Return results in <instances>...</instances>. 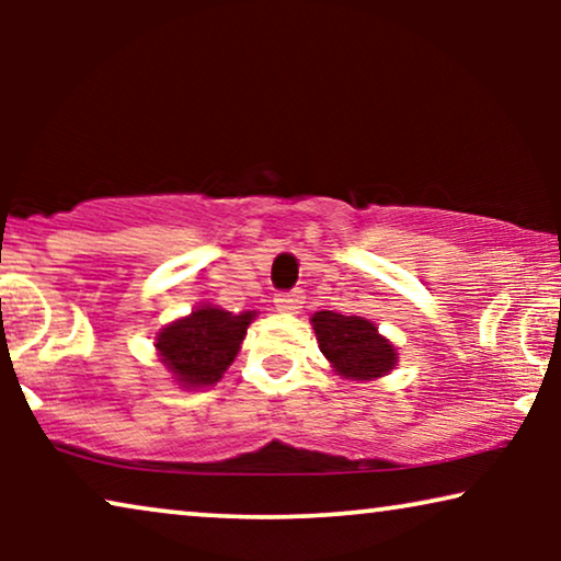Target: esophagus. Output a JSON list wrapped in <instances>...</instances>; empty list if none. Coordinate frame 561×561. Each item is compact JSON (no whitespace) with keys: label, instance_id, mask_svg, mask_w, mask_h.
Segmentation results:
<instances>
[{"label":"esophagus","instance_id":"1","mask_svg":"<svg viewBox=\"0 0 561 561\" xmlns=\"http://www.w3.org/2000/svg\"><path fill=\"white\" fill-rule=\"evenodd\" d=\"M301 304H304V290H283V294L275 296V309L283 311V313H298L301 311Z\"/></svg>","mask_w":561,"mask_h":561}]
</instances>
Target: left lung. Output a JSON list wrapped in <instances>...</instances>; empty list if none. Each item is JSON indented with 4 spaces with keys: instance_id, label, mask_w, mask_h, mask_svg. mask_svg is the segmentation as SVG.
Segmentation results:
<instances>
[{
    "instance_id": "1",
    "label": "left lung",
    "mask_w": 561,
    "mask_h": 561,
    "mask_svg": "<svg viewBox=\"0 0 561 561\" xmlns=\"http://www.w3.org/2000/svg\"><path fill=\"white\" fill-rule=\"evenodd\" d=\"M319 347L334 370L347 380H373L393 370L396 350L378 334V327L363 317L319 311L311 319Z\"/></svg>"
}]
</instances>
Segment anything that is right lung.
I'll return each mask as SVG.
<instances>
[{
  "label": "right lung",
  "instance_id": "obj_1",
  "mask_svg": "<svg viewBox=\"0 0 561 561\" xmlns=\"http://www.w3.org/2000/svg\"><path fill=\"white\" fill-rule=\"evenodd\" d=\"M255 313L196 309L158 334V352L183 388L214 386L232 365Z\"/></svg>",
  "mask_w": 561,
  "mask_h": 561
}]
</instances>
